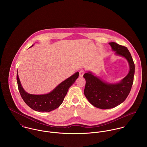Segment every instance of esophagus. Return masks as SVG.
I'll return each instance as SVG.
<instances>
[{
  "instance_id": "obj_1",
  "label": "esophagus",
  "mask_w": 147,
  "mask_h": 147,
  "mask_svg": "<svg viewBox=\"0 0 147 147\" xmlns=\"http://www.w3.org/2000/svg\"><path fill=\"white\" fill-rule=\"evenodd\" d=\"M84 72H85V71H84V70H83V69L80 70V72H79V75H80V76L82 77V76H83V75H84Z\"/></svg>"
}]
</instances>
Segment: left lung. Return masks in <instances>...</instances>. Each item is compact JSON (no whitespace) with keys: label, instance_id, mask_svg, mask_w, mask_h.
Segmentation results:
<instances>
[{"label":"left lung","instance_id":"left-lung-1","mask_svg":"<svg viewBox=\"0 0 147 147\" xmlns=\"http://www.w3.org/2000/svg\"><path fill=\"white\" fill-rule=\"evenodd\" d=\"M109 44L116 55L126 59L129 70L126 77L117 83L106 82L90 71L84 74L85 96L92 105L101 109H111L125 101L130 92L135 74V64L127 48L115 42Z\"/></svg>","mask_w":147,"mask_h":147}]
</instances>
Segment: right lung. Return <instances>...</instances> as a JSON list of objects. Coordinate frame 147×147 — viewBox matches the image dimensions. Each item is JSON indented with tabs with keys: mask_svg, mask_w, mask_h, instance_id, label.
I'll return each mask as SVG.
<instances>
[{
	"mask_svg": "<svg viewBox=\"0 0 147 147\" xmlns=\"http://www.w3.org/2000/svg\"><path fill=\"white\" fill-rule=\"evenodd\" d=\"M79 75V72H76L57 86L51 92L44 94H32L27 93L21 85L18 71L17 82L21 97L26 105L38 112H50L62 104L69 88L75 83Z\"/></svg>",
	"mask_w": 147,
	"mask_h": 147,
	"instance_id": "obj_1",
	"label": "right lung"
}]
</instances>
